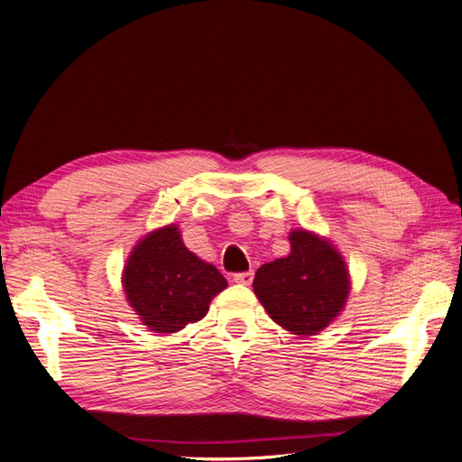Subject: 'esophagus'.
Listing matches in <instances>:
<instances>
[{"instance_id":"esophagus-1","label":"esophagus","mask_w":462,"mask_h":462,"mask_svg":"<svg viewBox=\"0 0 462 462\" xmlns=\"http://www.w3.org/2000/svg\"><path fill=\"white\" fill-rule=\"evenodd\" d=\"M253 272H239V273H233V282L235 283H241V285H250L253 283Z\"/></svg>"}]
</instances>
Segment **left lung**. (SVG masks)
<instances>
[{
  "instance_id": "obj_1",
  "label": "left lung",
  "mask_w": 462,
  "mask_h": 462,
  "mask_svg": "<svg viewBox=\"0 0 462 462\" xmlns=\"http://www.w3.org/2000/svg\"><path fill=\"white\" fill-rule=\"evenodd\" d=\"M289 241V256L260 265L253 287L279 326L316 335L343 310L348 272L337 250L318 235L297 229Z\"/></svg>"
}]
</instances>
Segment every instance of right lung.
Masks as SVG:
<instances>
[{"mask_svg": "<svg viewBox=\"0 0 462 462\" xmlns=\"http://www.w3.org/2000/svg\"><path fill=\"white\" fill-rule=\"evenodd\" d=\"M123 287L144 326L156 333H175L202 319L209 300L227 282L212 263L194 256L177 227L170 226L134 246Z\"/></svg>", "mask_w": 462, "mask_h": 462, "instance_id": "right-lung-1", "label": "right lung"}]
</instances>
